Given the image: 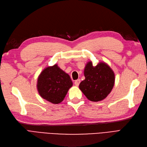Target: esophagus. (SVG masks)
<instances>
[{
  "instance_id": "obj_1",
  "label": "esophagus",
  "mask_w": 147,
  "mask_h": 147,
  "mask_svg": "<svg viewBox=\"0 0 147 147\" xmlns=\"http://www.w3.org/2000/svg\"><path fill=\"white\" fill-rule=\"evenodd\" d=\"M80 83V79L77 80H75V82H74L75 84V85H76L77 86H78L79 85Z\"/></svg>"
}]
</instances>
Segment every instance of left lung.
<instances>
[{
    "label": "left lung",
    "mask_w": 147,
    "mask_h": 147,
    "mask_svg": "<svg viewBox=\"0 0 147 147\" xmlns=\"http://www.w3.org/2000/svg\"><path fill=\"white\" fill-rule=\"evenodd\" d=\"M85 79L79 88L87 98L93 102L103 100L112 91L115 83V75L109 65L100 63L94 67L91 62L84 69Z\"/></svg>",
    "instance_id": "left-lung-1"
}]
</instances>
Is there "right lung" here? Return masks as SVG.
<instances>
[{
    "mask_svg": "<svg viewBox=\"0 0 147 147\" xmlns=\"http://www.w3.org/2000/svg\"><path fill=\"white\" fill-rule=\"evenodd\" d=\"M72 84L69 75L55 64L42 71L38 78L37 89L42 98L57 104L63 100Z\"/></svg>",
    "mask_w": 147,
    "mask_h": 147,
    "instance_id": "right-lung-1",
    "label": "right lung"
}]
</instances>
